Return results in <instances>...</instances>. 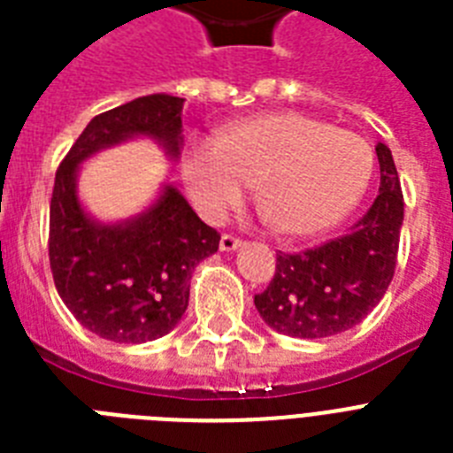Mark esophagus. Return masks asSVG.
Returning <instances> with one entry per match:
<instances>
[{"mask_svg":"<svg viewBox=\"0 0 453 453\" xmlns=\"http://www.w3.org/2000/svg\"><path fill=\"white\" fill-rule=\"evenodd\" d=\"M237 247H242L240 237H234L230 233L220 234V251H234Z\"/></svg>","mask_w":453,"mask_h":453,"instance_id":"34e87169","label":"esophagus"}]
</instances>
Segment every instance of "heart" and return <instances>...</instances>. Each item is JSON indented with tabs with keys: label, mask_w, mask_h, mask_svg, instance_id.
<instances>
[{
	"label": "heart",
	"mask_w": 453,
	"mask_h": 453,
	"mask_svg": "<svg viewBox=\"0 0 453 453\" xmlns=\"http://www.w3.org/2000/svg\"><path fill=\"white\" fill-rule=\"evenodd\" d=\"M373 173V152L350 131L301 115L251 117L219 138H202L183 157V178L209 219L258 180V204L284 234H315L357 206Z\"/></svg>",
	"instance_id": "b5f03b06"
}]
</instances>
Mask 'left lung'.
Wrapping results in <instances>:
<instances>
[{"mask_svg": "<svg viewBox=\"0 0 453 453\" xmlns=\"http://www.w3.org/2000/svg\"><path fill=\"white\" fill-rule=\"evenodd\" d=\"M379 195L369 211L319 247L277 254L268 289L256 294L265 324L296 338H326L352 329L372 312L393 282L404 219L400 176L386 145H376Z\"/></svg>", "mask_w": 453, "mask_h": 453, "instance_id": "obj_1", "label": "left lung"}]
</instances>
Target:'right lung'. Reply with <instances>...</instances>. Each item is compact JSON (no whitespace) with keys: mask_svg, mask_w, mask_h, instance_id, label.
I'll list each match as a JSON object with an SVG mask.
<instances>
[{"mask_svg":"<svg viewBox=\"0 0 453 453\" xmlns=\"http://www.w3.org/2000/svg\"><path fill=\"white\" fill-rule=\"evenodd\" d=\"M183 98L152 94L96 115L74 141L53 183L49 263L67 310L101 338L145 343L169 334L190 298L192 270L219 251L220 233L166 188L152 209L119 226L81 211L74 176L81 159L131 136H152L178 155Z\"/></svg>","mask_w":453,"mask_h":453,"instance_id":"1","label":"right lung"}]
</instances>
